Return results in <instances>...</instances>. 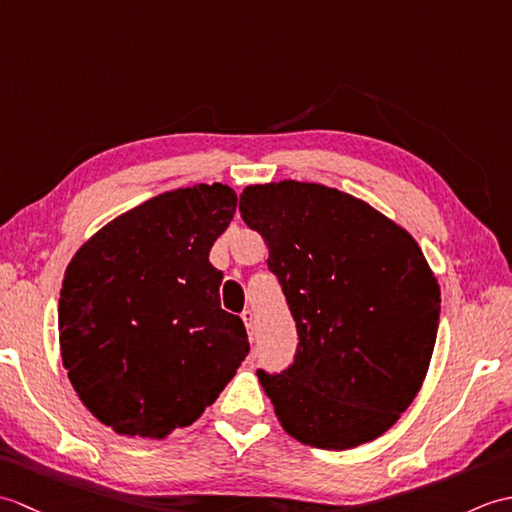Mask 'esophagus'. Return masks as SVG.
<instances>
[{"label": "esophagus", "mask_w": 512, "mask_h": 512, "mask_svg": "<svg viewBox=\"0 0 512 512\" xmlns=\"http://www.w3.org/2000/svg\"><path fill=\"white\" fill-rule=\"evenodd\" d=\"M242 321H244V325H246V330H248V339L253 341V328H255V314H253V310H244L242 312Z\"/></svg>", "instance_id": "obj_1"}]
</instances>
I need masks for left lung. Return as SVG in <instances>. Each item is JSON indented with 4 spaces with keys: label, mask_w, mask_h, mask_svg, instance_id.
I'll return each instance as SVG.
<instances>
[{
    "label": "left lung",
    "mask_w": 512,
    "mask_h": 512,
    "mask_svg": "<svg viewBox=\"0 0 512 512\" xmlns=\"http://www.w3.org/2000/svg\"><path fill=\"white\" fill-rule=\"evenodd\" d=\"M239 213L264 237L297 325L295 361L257 369L281 427L330 451L383 436L416 398L438 336L440 286L416 239L312 182L253 184Z\"/></svg>",
    "instance_id": "8db88e82"
}]
</instances>
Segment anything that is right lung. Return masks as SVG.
<instances>
[{
	"label": "right lung",
	"instance_id": "add662e5",
	"mask_svg": "<svg viewBox=\"0 0 512 512\" xmlns=\"http://www.w3.org/2000/svg\"><path fill=\"white\" fill-rule=\"evenodd\" d=\"M235 209L220 182L156 195L90 237L65 270L63 367L121 436L189 427L246 358V328L222 310V270L209 262Z\"/></svg>",
	"mask_w": 512,
	"mask_h": 512
}]
</instances>
